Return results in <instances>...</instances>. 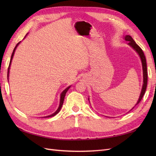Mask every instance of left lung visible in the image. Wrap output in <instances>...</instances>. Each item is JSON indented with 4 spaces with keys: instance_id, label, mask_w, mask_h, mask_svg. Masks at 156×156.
Segmentation results:
<instances>
[{
    "instance_id": "left-lung-1",
    "label": "left lung",
    "mask_w": 156,
    "mask_h": 156,
    "mask_svg": "<svg viewBox=\"0 0 156 156\" xmlns=\"http://www.w3.org/2000/svg\"><path fill=\"white\" fill-rule=\"evenodd\" d=\"M124 39L126 41L128 42V45H129L132 48L135 50V51L136 53H138V55H139L140 58L141 59V62H142V65H143V88H142V90H141L140 96L139 98V100L136 102V103L135 104V107L139 104L140 103V101L142 100V98L144 96V94L146 92V87H147V82H148V72H147V66H146V57L144 56V54L143 53V50L141 49V48L140 47L135 43V41L133 40V39L132 38L131 36L129 35H126L124 37ZM89 100V99H88ZM133 107V108L135 107ZM132 108V109H133ZM131 109V110H132Z\"/></svg>"
}]
</instances>
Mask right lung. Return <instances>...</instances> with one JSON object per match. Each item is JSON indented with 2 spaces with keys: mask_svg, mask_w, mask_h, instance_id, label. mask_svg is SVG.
<instances>
[{
  "mask_svg": "<svg viewBox=\"0 0 156 156\" xmlns=\"http://www.w3.org/2000/svg\"><path fill=\"white\" fill-rule=\"evenodd\" d=\"M20 42H21V41L19 42V43L16 45V46L15 47V48H14V49H13V53H12V56H11V59H10V64H9V67H8V76H9V70H10V65H11L12 60V58H13V56L14 53H15V51H16V48H17V47L18 46V45H19V44H20ZM70 87H71V86H69V87H68V88H66V89L64 90L62 92V94H61V95H60V105H59V107H58V109L56 110V111L53 113V114H52V115H49V116H45V117H44V118H49V117L54 116H55L56 114H57V113H58V112H59V111H60V109H61V107H62V105H63L64 100V97H65L67 91L68 90L69 88H70Z\"/></svg>",
  "mask_w": 156,
  "mask_h": 156,
  "instance_id": "right-lung-1",
  "label": "right lung"
}]
</instances>
